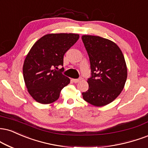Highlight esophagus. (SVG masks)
<instances>
[{
  "mask_svg": "<svg viewBox=\"0 0 148 148\" xmlns=\"http://www.w3.org/2000/svg\"><path fill=\"white\" fill-rule=\"evenodd\" d=\"M73 81L74 82V83H79L82 80V78H80V79H72Z\"/></svg>",
  "mask_w": 148,
  "mask_h": 148,
  "instance_id": "obj_1",
  "label": "esophagus"
}]
</instances>
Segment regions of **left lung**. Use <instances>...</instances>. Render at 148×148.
Returning a JSON list of instances; mask_svg holds the SVG:
<instances>
[{"label":"left lung","instance_id":"1","mask_svg":"<svg viewBox=\"0 0 148 148\" xmlns=\"http://www.w3.org/2000/svg\"><path fill=\"white\" fill-rule=\"evenodd\" d=\"M90 62L92 76L83 99L94 106H106L116 99L125 86L127 66L121 50L112 40L97 36L81 37Z\"/></svg>","mask_w":148,"mask_h":148}]
</instances>
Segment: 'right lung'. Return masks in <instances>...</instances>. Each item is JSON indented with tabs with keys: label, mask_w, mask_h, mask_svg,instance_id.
I'll return each mask as SVG.
<instances>
[{
	"label": "right lung",
	"mask_w": 148,
	"mask_h": 148,
	"mask_svg": "<svg viewBox=\"0 0 148 148\" xmlns=\"http://www.w3.org/2000/svg\"><path fill=\"white\" fill-rule=\"evenodd\" d=\"M79 38L76 34H49L34 44L25 59L23 72L27 91L36 101L54 102L69 84L70 79L56 69L63 66L64 54Z\"/></svg>",
	"instance_id": "right-lung-1"
}]
</instances>
